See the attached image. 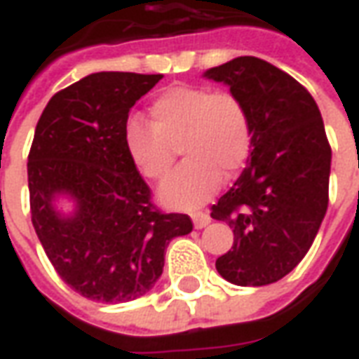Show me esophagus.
Wrapping results in <instances>:
<instances>
[{
  "label": "esophagus",
  "mask_w": 359,
  "mask_h": 359,
  "mask_svg": "<svg viewBox=\"0 0 359 359\" xmlns=\"http://www.w3.org/2000/svg\"><path fill=\"white\" fill-rule=\"evenodd\" d=\"M192 221H194L196 229H203L205 225H210V215L203 213V211H198V213H192Z\"/></svg>",
  "instance_id": "1"
}]
</instances>
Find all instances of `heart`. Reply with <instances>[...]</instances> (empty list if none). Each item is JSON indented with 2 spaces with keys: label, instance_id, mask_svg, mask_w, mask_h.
Instances as JSON below:
<instances>
[{
  "label": "heart",
  "instance_id": "obj_1",
  "mask_svg": "<svg viewBox=\"0 0 359 359\" xmlns=\"http://www.w3.org/2000/svg\"><path fill=\"white\" fill-rule=\"evenodd\" d=\"M149 125L130 118L123 140L134 167L159 182L171 172L177 148L187 161L161 188L175 210H196L215 194L225 177L244 169L254 146V125L246 103L229 90L171 86L154 97Z\"/></svg>",
  "mask_w": 359,
  "mask_h": 359
}]
</instances>
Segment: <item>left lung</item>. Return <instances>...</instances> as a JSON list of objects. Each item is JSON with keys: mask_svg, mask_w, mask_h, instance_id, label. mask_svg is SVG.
Instances as JSON below:
<instances>
[{"mask_svg": "<svg viewBox=\"0 0 359 359\" xmlns=\"http://www.w3.org/2000/svg\"><path fill=\"white\" fill-rule=\"evenodd\" d=\"M246 103L254 146L234 187L211 205L233 229V248L217 257L219 275L238 286H265L308 254L329 205L331 144L316 100L290 74L244 55L210 69Z\"/></svg>", "mask_w": 359, "mask_h": 359, "instance_id": "obj_1", "label": "left lung"}]
</instances>
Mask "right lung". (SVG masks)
Returning a JSON list of instances; mask_svg holds the SVG:
<instances>
[{"label": "right lung", "instance_id": "1", "mask_svg": "<svg viewBox=\"0 0 359 359\" xmlns=\"http://www.w3.org/2000/svg\"><path fill=\"white\" fill-rule=\"evenodd\" d=\"M163 74L94 73L51 97L28 154L32 225L53 269L95 302L136 300L161 277L165 250L192 231L165 213L125 149L128 111ZM69 194L77 211L53 210Z\"/></svg>", "mask_w": 359, "mask_h": 359}]
</instances>
